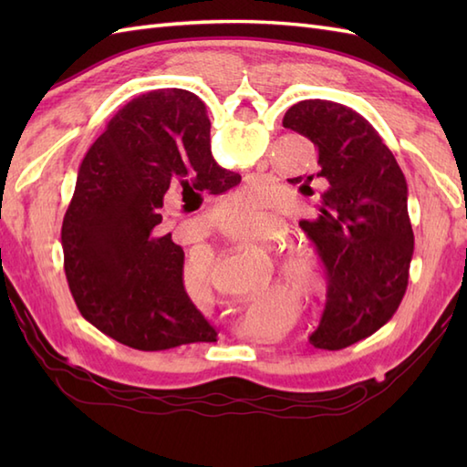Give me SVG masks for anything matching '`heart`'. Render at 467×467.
Listing matches in <instances>:
<instances>
[{
    "label": "heart",
    "mask_w": 467,
    "mask_h": 467,
    "mask_svg": "<svg viewBox=\"0 0 467 467\" xmlns=\"http://www.w3.org/2000/svg\"><path fill=\"white\" fill-rule=\"evenodd\" d=\"M263 214V191L261 186H246L243 191H236L233 194L224 196L221 202H218L213 213L211 221L218 228H231L226 231L224 236L233 244L239 246V249L251 253V254H265L279 239L281 224L275 216H266L261 223H256L249 228L233 225L243 224V223H254L256 218ZM281 275L285 281L289 283L296 293L306 295V296H319L327 291L329 286V276H327L325 266L315 259L313 254L306 253H286L279 261H276ZM202 281L208 283V276H211V269L204 265L202 273L198 275Z\"/></svg>",
    "instance_id": "b5f03b06"
}]
</instances>
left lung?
I'll return each instance as SVG.
<instances>
[{
  "mask_svg": "<svg viewBox=\"0 0 467 467\" xmlns=\"http://www.w3.org/2000/svg\"><path fill=\"white\" fill-rule=\"evenodd\" d=\"M283 126L309 138L319 171L291 182L319 178L323 192L313 221L301 228L325 265L327 305L309 341L339 351L373 335L391 319L408 289L413 231L408 182L375 128L351 108L329 100L291 106Z\"/></svg>",
  "mask_w": 467,
  "mask_h": 467,
  "instance_id": "left-lung-1",
  "label": "left lung"
}]
</instances>
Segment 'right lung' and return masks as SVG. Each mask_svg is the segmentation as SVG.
<instances>
[{
    "instance_id": "1",
    "label": "right lung",
    "mask_w": 467,
    "mask_h": 467,
    "mask_svg": "<svg viewBox=\"0 0 467 467\" xmlns=\"http://www.w3.org/2000/svg\"><path fill=\"white\" fill-rule=\"evenodd\" d=\"M241 182L211 154L198 96L164 88L134 98L108 122L78 168L62 224L64 269L82 317L138 351L214 341L188 299L184 251L161 234L162 206L221 194Z\"/></svg>"
}]
</instances>
